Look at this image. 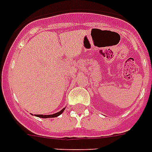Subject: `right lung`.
<instances>
[{
  "label": "right lung",
  "instance_id": "add662e5",
  "mask_svg": "<svg viewBox=\"0 0 152 152\" xmlns=\"http://www.w3.org/2000/svg\"><path fill=\"white\" fill-rule=\"evenodd\" d=\"M66 108H63L62 110H61L58 112L55 113V114H53V115H35V116H37V117H39V118H55V117H58L59 115H61V113L63 112L64 110H65Z\"/></svg>",
  "mask_w": 152,
  "mask_h": 152
}]
</instances>
